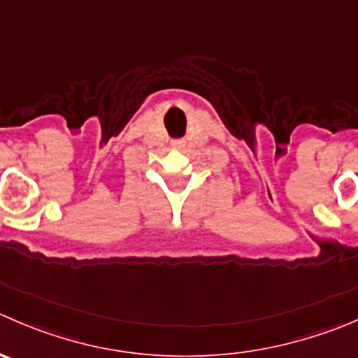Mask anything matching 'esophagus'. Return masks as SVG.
<instances>
[{"label":"esophagus","mask_w":358,"mask_h":358,"mask_svg":"<svg viewBox=\"0 0 358 358\" xmlns=\"http://www.w3.org/2000/svg\"><path fill=\"white\" fill-rule=\"evenodd\" d=\"M178 145H180V143H178Z\"/></svg>","instance_id":"obj_1"}]
</instances>
